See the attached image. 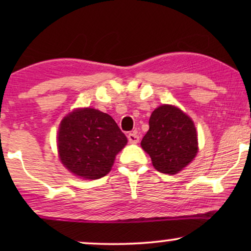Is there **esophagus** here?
<instances>
[{
    "instance_id": "1",
    "label": "esophagus",
    "mask_w": 251,
    "mask_h": 251,
    "mask_svg": "<svg viewBox=\"0 0 251 251\" xmlns=\"http://www.w3.org/2000/svg\"><path fill=\"white\" fill-rule=\"evenodd\" d=\"M128 140H129V143H131V144H137L139 142V135L137 132H131V133H129L128 135Z\"/></svg>"
}]
</instances>
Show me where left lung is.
I'll list each match as a JSON object with an SVG mask.
<instances>
[{"label":"left lung","mask_w":251,"mask_h":251,"mask_svg":"<svg viewBox=\"0 0 251 251\" xmlns=\"http://www.w3.org/2000/svg\"><path fill=\"white\" fill-rule=\"evenodd\" d=\"M150 129L140 143L157 171L175 175L198 153V135L188 115L173 105H161L150 118Z\"/></svg>","instance_id":"obj_1"}]
</instances>
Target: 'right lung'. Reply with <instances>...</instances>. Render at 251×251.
Listing matches in <instances>:
<instances>
[{"instance_id": "right-lung-1", "label": "right lung", "mask_w": 251, "mask_h": 251, "mask_svg": "<svg viewBox=\"0 0 251 251\" xmlns=\"http://www.w3.org/2000/svg\"><path fill=\"white\" fill-rule=\"evenodd\" d=\"M126 142L111 115L90 107L75 109L65 116L57 136L61 163L83 179L106 176Z\"/></svg>"}]
</instances>
